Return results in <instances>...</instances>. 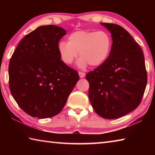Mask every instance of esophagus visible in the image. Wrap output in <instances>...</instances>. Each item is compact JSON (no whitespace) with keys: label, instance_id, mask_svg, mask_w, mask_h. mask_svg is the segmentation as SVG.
<instances>
[{"label":"esophagus","instance_id":"1","mask_svg":"<svg viewBox=\"0 0 155 155\" xmlns=\"http://www.w3.org/2000/svg\"><path fill=\"white\" fill-rule=\"evenodd\" d=\"M78 75H79L80 78H84L85 77V74L84 72H78Z\"/></svg>","mask_w":155,"mask_h":155}]
</instances>
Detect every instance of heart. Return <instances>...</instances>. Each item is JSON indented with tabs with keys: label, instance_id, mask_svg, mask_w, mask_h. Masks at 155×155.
Returning <instances> with one entry per match:
<instances>
[{
	"label": "heart",
	"instance_id": "b5f03b06",
	"mask_svg": "<svg viewBox=\"0 0 155 155\" xmlns=\"http://www.w3.org/2000/svg\"><path fill=\"white\" fill-rule=\"evenodd\" d=\"M68 40V42L60 41L57 46L60 58L65 64H71L79 52L78 67L85 68L88 64L99 66L111 51V38L106 31H77L70 34Z\"/></svg>",
	"mask_w": 155,
	"mask_h": 155
}]
</instances>
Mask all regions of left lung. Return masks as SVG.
<instances>
[{
  "mask_svg": "<svg viewBox=\"0 0 155 155\" xmlns=\"http://www.w3.org/2000/svg\"><path fill=\"white\" fill-rule=\"evenodd\" d=\"M111 34L109 55L103 64L88 72V96L100 116L116 119L128 114L140 104L147 84L142 50L121 26L101 23Z\"/></svg>",
  "mask_w": 155,
  "mask_h": 155,
  "instance_id": "8db88e82",
  "label": "left lung"
}]
</instances>
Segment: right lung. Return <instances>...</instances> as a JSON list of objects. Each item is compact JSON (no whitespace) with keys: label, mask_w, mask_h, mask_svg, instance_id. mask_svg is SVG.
<instances>
[{"label":"right lung","mask_w":155,"mask_h":155,"mask_svg":"<svg viewBox=\"0 0 155 155\" xmlns=\"http://www.w3.org/2000/svg\"><path fill=\"white\" fill-rule=\"evenodd\" d=\"M66 31L41 26L18 44L9 65V89L23 111L40 119L53 117L65 106L79 80L60 58L58 44Z\"/></svg>","instance_id":"obj_1"}]
</instances>
